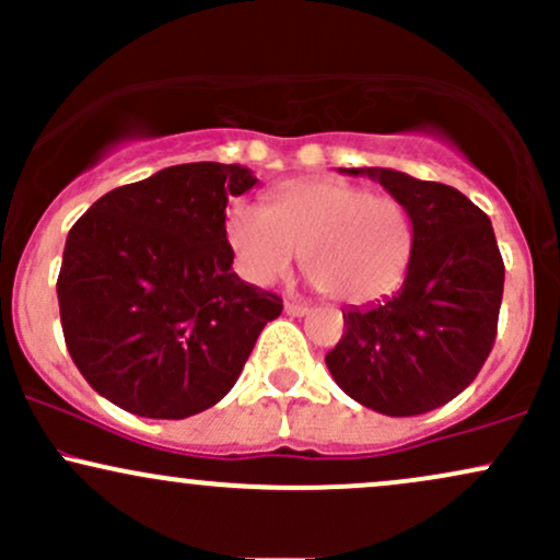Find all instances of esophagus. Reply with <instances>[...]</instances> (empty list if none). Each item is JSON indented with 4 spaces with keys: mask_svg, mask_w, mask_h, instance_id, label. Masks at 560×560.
I'll list each match as a JSON object with an SVG mask.
<instances>
[{
    "mask_svg": "<svg viewBox=\"0 0 560 560\" xmlns=\"http://www.w3.org/2000/svg\"><path fill=\"white\" fill-rule=\"evenodd\" d=\"M284 313L287 316H305L307 305H302V302H284Z\"/></svg>",
    "mask_w": 560,
    "mask_h": 560,
    "instance_id": "34e87169",
    "label": "esophagus"
}]
</instances>
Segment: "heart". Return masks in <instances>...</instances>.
I'll list each match as a JSON object with an SVG mask.
<instances>
[{"mask_svg": "<svg viewBox=\"0 0 560 560\" xmlns=\"http://www.w3.org/2000/svg\"><path fill=\"white\" fill-rule=\"evenodd\" d=\"M226 236L240 273L266 287L294 260L339 302L365 305L400 284L413 253V223L397 197L339 178L281 184L271 205L234 202Z\"/></svg>", "mask_w": 560, "mask_h": 560, "instance_id": "b5f03b06", "label": "heart"}]
</instances>
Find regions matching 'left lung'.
Instances as JSON below:
<instances>
[{
	"label": "left lung",
	"instance_id": "obj_1",
	"mask_svg": "<svg viewBox=\"0 0 560 560\" xmlns=\"http://www.w3.org/2000/svg\"><path fill=\"white\" fill-rule=\"evenodd\" d=\"M374 178L413 223L402 287L369 307H345V334L326 355L334 382L384 416H419L460 395L498 334L505 266L490 218L458 189L392 168Z\"/></svg>",
	"mask_w": 560,
	"mask_h": 560
}]
</instances>
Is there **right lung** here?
Here are the masks:
<instances>
[{
    "mask_svg": "<svg viewBox=\"0 0 560 560\" xmlns=\"http://www.w3.org/2000/svg\"><path fill=\"white\" fill-rule=\"evenodd\" d=\"M253 171L186 163L100 197L70 229L57 300L66 345L102 397L186 419L229 395L281 298L231 271L229 197Z\"/></svg>",
    "mask_w": 560,
    "mask_h": 560,
    "instance_id": "right-lung-1",
    "label": "right lung"
}]
</instances>
